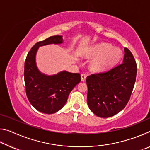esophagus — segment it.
I'll return each instance as SVG.
<instances>
[{"label": "esophagus", "instance_id": "esophagus-1", "mask_svg": "<svg viewBox=\"0 0 150 150\" xmlns=\"http://www.w3.org/2000/svg\"><path fill=\"white\" fill-rule=\"evenodd\" d=\"M86 77H87V75L85 73H82L81 74V81H85L86 80Z\"/></svg>", "mask_w": 150, "mask_h": 150}]
</instances>
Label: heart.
I'll use <instances>...</instances> for the list:
<instances>
[{
	"label": "heart",
	"mask_w": 150,
	"mask_h": 150,
	"mask_svg": "<svg viewBox=\"0 0 150 150\" xmlns=\"http://www.w3.org/2000/svg\"><path fill=\"white\" fill-rule=\"evenodd\" d=\"M122 55L120 50L106 43L96 45L88 53V56L97 57L93 62V68L98 72L105 71L115 66L120 60Z\"/></svg>",
	"instance_id": "heart-1"
}]
</instances>
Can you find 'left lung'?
<instances>
[{
    "label": "left lung",
    "instance_id": "8db88e82",
    "mask_svg": "<svg viewBox=\"0 0 150 150\" xmlns=\"http://www.w3.org/2000/svg\"><path fill=\"white\" fill-rule=\"evenodd\" d=\"M124 53L121 64L107 71L91 74L86 79L88 106L99 117L116 115L130 100L138 68L130 51L125 47Z\"/></svg>",
    "mask_w": 150,
    "mask_h": 150
}]
</instances>
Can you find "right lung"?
Returning a JSON list of instances; mask_svg holds the SVG:
<instances>
[{
	"label": "right lung",
	"instance_id": "right-lung-1",
	"mask_svg": "<svg viewBox=\"0 0 150 150\" xmlns=\"http://www.w3.org/2000/svg\"><path fill=\"white\" fill-rule=\"evenodd\" d=\"M62 36H50L37 42L28 54L24 63V82L28 99L34 107L45 114L57 112L67 102L68 96L80 83V73L62 71L47 76L40 73L35 65V56L38 47L50 44L62 43Z\"/></svg>",
	"mask_w": 150,
	"mask_h": 150
}]
</instances>
